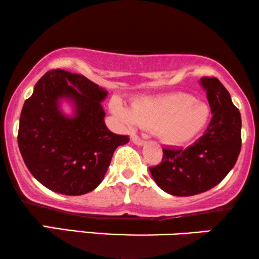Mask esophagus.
<instances>
[{"mask_svg":"<svg viewBox=\"0 0 259 259\" xmlns=\"http://www.w3.org/2000/svg\"><path fill=\"white\" fill-rule=\"evenodd\" d=\"M132 142L136 144V145H138V146H142V145H144V144H145V140L142 139V138L137 137V136L132 137Z\"/></svg>","mask_w":259,"mask_h":259,"instance_id":"34e87169","label":"esophagus"}]
</instances>
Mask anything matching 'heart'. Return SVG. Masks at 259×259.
I'll return each mask as SVG.
<instances>
[{
  "instance_id": "b5f03b06",
  "label": "heart",
  "mask_w": 259,
  "mask_h": 259,
  "mask_svg": "<svg viewBox=\"0 0 259 259\" xmlns=\"http://www.w3.org/2000/svg\"><path fill=\"white\" fill-rule=\"evenodd\" d=\"M113 109L126 123L154 128L164 142L172 145H183L195 139L209 119L207 105L183 93L143 97L134 101L130 110L114 102Z\"/></svg>"
}]
</instances>
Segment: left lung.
<instances>
[{
	"mask_svg": "<svg viewBox=\"0 0 259 259\" xmlns=\"http://www.w3.org/2000/svg\"><path fill=\"white\" fill-rule=\"evenodd\" d=\"M210 112L209 125L187 149L163 147L162 163L149 167L154 182L175 196H191L215 187L232 170L241 147L240 112L215 77H202Z\"/></svg>",
	"mask_w": 259,
	"mask_h": 259,
	"instance_id": "obj_1",
	"label": "left lung"
}]
</instances>
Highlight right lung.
<instances>
[{
  "mask_svg": "<svg viewBox=\"0 0 259 259\" xmlns=\"http://www.w3.org/2000/svg\"><path fill=\"white\" fill-rule=\"evenodd\" d=\"M107 93L87 77L48 71L25 101L18 144L26 166L42 186L63 195H83L102 182L117 146L130 142L107 128L101 102ZM62 99L72 102L65 116Z\"/></svg>",
  "mask_w": 259,
  "mask_h": 259,
  "instance_id": "1",
  "label": "right lung"
}]
</instances>
